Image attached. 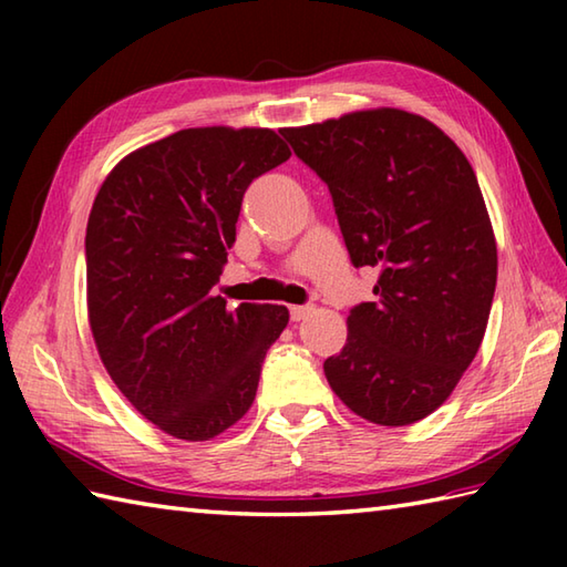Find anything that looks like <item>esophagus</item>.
<instances>
[{
  "instance_id": "34e87169",
  "label": "esophagus",
  "mask_w": 567,
  "mask_h": 567,
  "mask_svg": "<svg viewBox=\"0 0 567 567\" xmlns=\"http://www.w3.org/2000/svg\"><path fill=\"white\" fill-rule=\"evenodd\" d=\"M309 311H311V307H290V317H292V321H302V319H307L309 317Z\"/></svg>"
}]
</instances>
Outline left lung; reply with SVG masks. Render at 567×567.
<instances>
[{
  "label": "left lung",
  "instance_id": "left-lung-1",
  "mask_svg": "<svg viewBox=\"0 0 567 567\" xmlns=\"http://www.w3.org/2000/svg\"><path fill=\"white\" fill-rule=\"evenodd\" d=\"M329 185L355 268H378L327 358L336 396L372 424L409 426L449 400L485 339L497 240L473 165L429 118L378 106L282 128Z\"/></svg>",
  "mask_w": 567,
  "mask_h": 567
}]
</instances>
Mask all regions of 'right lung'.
Returning a JSON list of instances; mask_svg holds the SVG:
<instances>
[{"instance_id":"1","label":"right lung","mask_w":567,"mask_h":567,"mask_svg":"<svg viewBox=\"0 0 567 567\" xmlns=\"http://www.w3.org/2000/svg\"><path fill=\"white\" fill-rule=\"evenodd\" d=\"M290 155L272 128H183L128 153L94 197L84 238L92 339L131 406L167 436L209 441L256 400L290 311L226 309L214 285L244 192Z\"/></svg>"}]
</instances>
